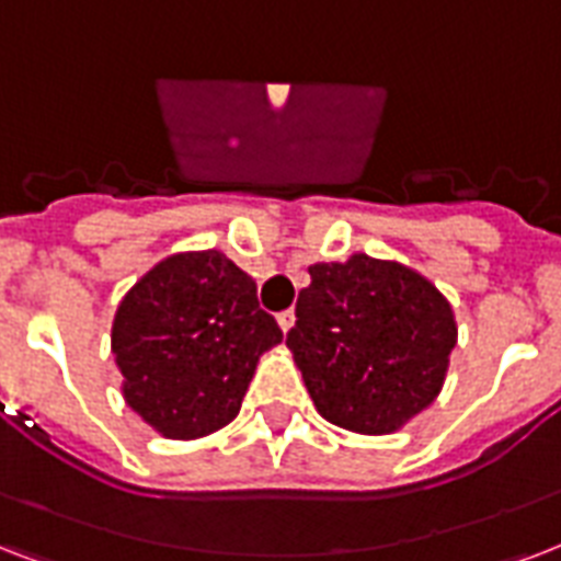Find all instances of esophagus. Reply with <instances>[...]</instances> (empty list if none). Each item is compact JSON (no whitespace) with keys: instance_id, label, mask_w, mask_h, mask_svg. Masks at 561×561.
Returning <instances> with one entry per match:
<instances>
[{"instance_id":"obj_1","label":"esophagus","mask_w":561,"mask_h":561,"mask_svg":"<svg viewBox=\"0 0 561 561\" xmlns=\"http://www.w3.org/2000/svg\"><path fill=\"white\" fill-rule=\"evenodd\" d=\"M277 328H280V333H289V330L295 328V312L293 310H286V312H280V316H277Z\"/></svg>"}]
</instances>
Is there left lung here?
<instances>
[{"instance_id":"obj_1","label":"left lung","mask_w":561,"mask_h":561,"mask_svg":"<svg viewBox=\"0 0 561 561\" xmlns=\"http://www.w3.org/2000/svg\"><path fill=\"white\" fill-rule=\"evenodd\" d=\"M286 348L321 419L389 436L445 386L457 316L438 286L398 260L312 263Z\"/></svg>"}]
</instances>
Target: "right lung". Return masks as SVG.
Returning <instances> with one entry per match:
<instances>
[{
	"mask_svg": "<svg viewBox=\"0 0 561 561\" xmlns=\"http://www.w3.org/2000/svg\"><path fill=\"white\" fill-rule=\"evenodd\" d=\"M284 333L257 307V284L221 251H178L125 293L111 328L123 398L163 438L231 424L260 357Z\"/></svg>",
	"mask_w": 561,
	"mask_h": 561,
	"instance_id": "1",
	"label": "right lung"
}]
</instances>
